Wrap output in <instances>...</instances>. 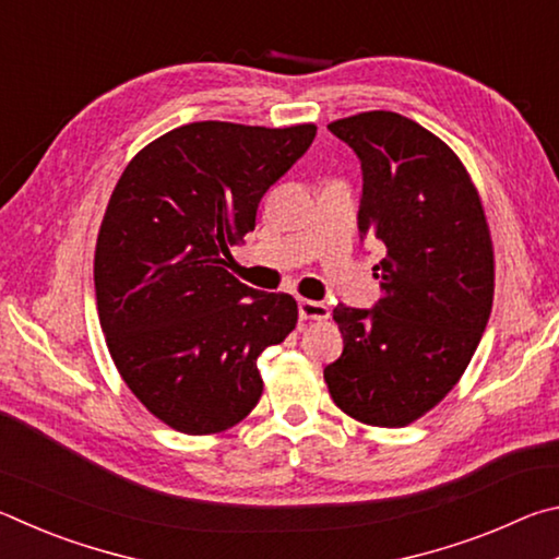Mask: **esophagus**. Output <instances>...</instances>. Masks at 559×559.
Here are the masks:
<instances>
[{"label":"esophagus","mask_w":559,"mask_h":559,"mask_svg":"<svg viewBox=\"0 0 559 559\" xmlns=\"http://www.w3.org/2000/svg\"><path fill=\"white\" fill-rule=\"evenodd\" d=\"M298 316L302 320H325L330 316V308L323 300H308L300 298L298 300Z\"/></svg>","instance_id":"1"}]
</instances>
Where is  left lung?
<instances>
[{"label": "left lung", "instance_id": "8db88e82", "mask_svg": "<svg viewBox=\"0 0 559 559\" xmlns=\"http://www.w3.org/2000/svg\"><path fill=\"white\" fill-rule=\"evenodd\" d=\"M328 130L362 167L359 239L380 246L382 298L333 310L343 355L325 367L333 402L372 427H404L449 394L493 306V249L461 159L419 122L359 112Z\"/></svg>", "mask_w": 559, "mask_h": 559}]
</instances>
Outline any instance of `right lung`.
I'll use <instances>...</instances> for the list:
<instances>
[{
    "label": "right lung",
    "instance_id": "obj_1",
    "mask_svg": "<svg viewBox=\"0 0 559 559\" xmlns=\"http://www.w3.org/2000/svg\"><path fill=\"white\" fill-rule=\"evenodd\" d=\"M313 138L316 126L189 122L140 150L112 189L93 266L100 328L132 394L177 431L241 421L263 392L257 359L298 323L288 293L243 286L226 263Z\"/></svg>",
    "mask_w": 559,
    "mask_h": 559
}]
</instances>
